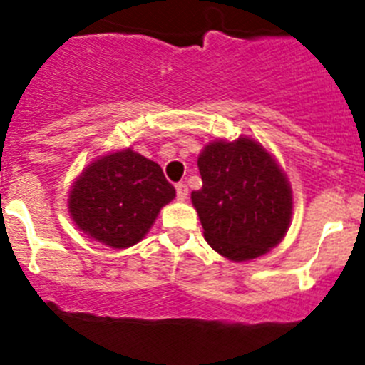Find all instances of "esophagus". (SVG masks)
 <instances>
[{"mask_svg": "<svg viewBox=\"0 0 365 365\" xmlns=\"http://www.w3.org/2000/svg\"><path fill=\"white\" fill-rule=\"evenodd\" d=\"M187 194H189V187H187V183H176V196H178V200H185Z\"/></svg>", "mask_w": 365, "mask_h": 365, "instance_id": "1", "label": "esophagus"}]
</instances>
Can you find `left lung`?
<instances>
[{
    "label": "left lung",
    "instance_id": "8db88e82",
    "mask_svg": "<svg viewBox=\"0 0 365 365\" xmlns=\"http://www.w3.org/2000/svg\"><path fill=\"white\" fill-rule=\"evenodd\" d=\"M198 167L203 185L190 200L217 254L241 263L281 243L292 223V189L259 142L248 136L210 142L200 153Z\"/></svg>",
    "mask_w": 365,
    "mask_h": 365
}]
</instances>
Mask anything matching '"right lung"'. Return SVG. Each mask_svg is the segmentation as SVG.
Wrapping results in <instances>:
<instances>
[{"mask_svg": "<svg viewBox=\"0 0 365 365\" xmlns=\"http://www.w3.org/2000/svg\"><path fill=\"white\" fill-rule=\"evenodd\" d=\"M176 190L162 167L133 149L93 160L73 182L68 209L77 229L111 248L142 240Z\"/></svg>", "mask_w": 365, "mask_h": 365, "instance_id": "right-lung-1", "label": "right lung"}]
</instances>
